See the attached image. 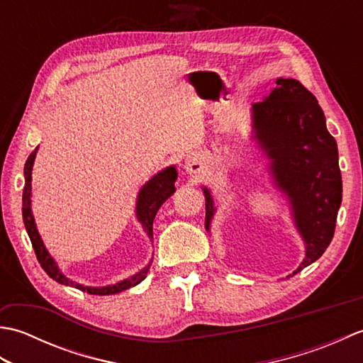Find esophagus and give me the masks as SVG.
Here are the masks:
<instances>
[{"label": "esophagus", "instance_id": "34e87169", "mask_svg": "<svg viewBox=\"0 0 363 363\" xmlns=\"http://www.w3.org/2000/svg\"><path fill=\"white\" fill-rule=\"evenodd\" d=\"M184 168L189 174H199L203 169V160L198 154H190V156L186 157L184 160Z\"/></svg>", "mask_w": 363, "mask_h": 363}]
</instances>
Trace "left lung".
<instances>
[{
    "instance_id": "1",
    "label": "left lung",
    "mask_w": 363,
    "mask_h": 363,
    "mask_svg": "<svg viewBox=\"0 0 363 363\" xmlns=\"http://www.w3.org/2000/svg\"><path fill=\"white\" fill-rule=\"evenodd\" d=\"M251 138L268 159L267 172L287 198L290 215L304 242L306 256L290 276L309 267L334 237L342 204V173L335 138L321 107L296 79H276V87L251 107ZM206 198V229L211 233L215 206ZM287 276V277H290Z\"/></svg>"
}]
</instances>
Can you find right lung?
<instances>
[{"label":"right lung","instance_id":"1","mask_svg":"<svg viewBox=\"0 0 363 363\" xmlns=\"http://www.w3.org/2000/svg\"><path fill=\"white\" fill-rule=\"evenodd\" d=\"M37 148L29 154V157L25 164V189H23V221H25V228L26 233L30 238V243H33V248L35 251V256L38 259V264L42 265V268L46 272L51 279H54L62 285H68V287H74L81 291H87L90 295H115V293H120L123 290H128L134 285L140 284L146 274L150 272V267L152 264V257L148 262V265L143 267L140 272L133 274L128 279H123L117 284H111V285H103V287H89V285H82L79 282L72 281L70 277H67L57 265V262L52 259L51 254L46 250V246L42 240L40 234L37 230V225L33 215V209H30V194H33V167H34V160H35V154ZM177 179V172L174 165H169L167 168L162 169L157 174H154L148 182H145L140 191L137 195V203H135V218L140 223L143 230L148 235V238L152 240V221L154 217H156L157 211L160 209V206L164 204L167 199L172 196L176 189H174V182Z\"/></svg>","mask_w":363,"mask_h":363}]
</instances>
